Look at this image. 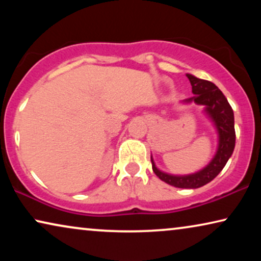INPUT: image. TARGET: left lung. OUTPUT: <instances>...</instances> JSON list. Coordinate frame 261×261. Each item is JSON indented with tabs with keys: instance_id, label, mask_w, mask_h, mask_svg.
<instances>
[{
	"instance_id": "1",
	"label": "left lung",
	"mask_w": 261,
	"mask_h": 261,
	"mask_svg": "<svg viewBox=\"0 0 261 261\" xmlns=\"http://www.w3.org/2000/svg\"><path fill=\"white\" fill-rule=\"evenodd\" d=\"M187 77L190 81L192 87L191 98L184 99V103L195 102L196 105L204 106V113L213 121L217 134H219V145L217 151L208 165L199 170L198 172L185 174V176H176L160 171L155 166L151 156L152 169L156 176L165 183L181 189H197L212 181L219 174L230 155L233 154L235 147V129H234V113L226 96L222 91L212 82L199 78L188 73Z\"/></svg>"
}]
</instances>
